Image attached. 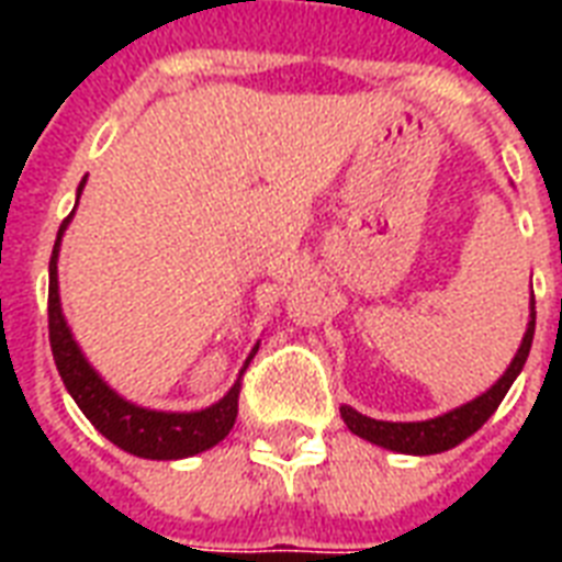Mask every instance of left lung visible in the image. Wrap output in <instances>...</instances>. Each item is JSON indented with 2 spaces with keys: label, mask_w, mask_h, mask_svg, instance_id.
I'll return each instance as SVG.
<instances>
[{
  "label": "left lung",
  "mask_w": 562,
  "mask_h": 562,
  "mask_svg": "<svg viewBox=\"0 0 562 562\" xmlns=\"http://www.w3.org/2000/svg\"><path fill=\"white\" fill-rule=\"evenodd\" d=\"M533 326H537V312H533L531 294V315H528V326H525L522 344H519L514 361L507 364L505 373L498 375L496 384H490L487 391L475 396V400L463 402V405L446 411L440 417L419 419V423H387V419H373L368 414H359L350 405H341L344 423H347L352 435L364 437L370 443L400 454H437L446 452V449H454L493 417V411L498 408V402L505 400V393L510 391L516 375L522 373L528 352H531Z\"/></svg>",
  "instance_id": "1"
}]
</instances>
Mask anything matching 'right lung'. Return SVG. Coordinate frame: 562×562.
Here are the masks:
<instances>
[{"instance_id":"add662e5","label":"right lung","mask_w":562,"mask_h":562,"mask_svg":"<svg viewBox=\"0 0 562 562\" xmlns=\"http://www.w3.org/2000/svg\"><path fill=\"white\" fill-rule=\"evenodd\" d=\"M83 183L78 187L81 198ZM78 206V201H75ZM75 210L69 212V218L60 224L55 238V250L48 259V344H52V356H55L57 373L64 379L66 391L78 402V408L83 411V417L90 419L92 426L99 428L101 435L108 437L110 443H116L119 449L136 454V458H148V461H178V458H192L198 452H206L215 443H221L229 435V428L236 423L238 414V387H241V373L250 364V359L259 350V341L247 356L245 368L238 373L236 384L229 387L218 402H212L210 408L201 411H154L143 408L136 402H127L125 396H119L99 370L92 368L87 356L81 352L78 341H75L72 329L66 324L64 308H60V285H57V256H60V241L64 233L72 221Z\"/></svg>"}]
</instances>
